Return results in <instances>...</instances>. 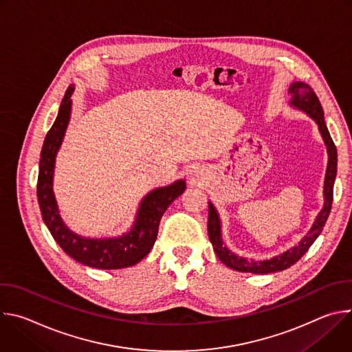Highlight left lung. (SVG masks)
<instances>
[{"label":"left lung","instance_id":"8db88e82","mask_svg":"<svg viewBox=\"0 0 352 352\" xmlns=\"http://www.w3.org/2000/svg\"><path fill=\"white\" fill-rule=\"evenodd\" d=\"M288 93L291 94L289 98V106L295 110H299L309 116L318 125V129L322 135V139L326 144L327 148V168H326V175H324V186H323V197H324V204L319 214L316 216L312 227L309 231L300 238V241L291 246L289 249L284 250V252L270 258V259H248L243 256H239L234 254L231 249L227 248L226 242L223 241V234H221V220L217 209L214 205L209 200V220H208V231H209V238L213 245L214 252L217 258L230 269L242 272V273H254V274H269V273H276L285 270L295 265L300 258H302L307 250L311 248V245L316 241V238L320 235L327 217L331 210V204H333V188H334V181H336V174H337V148L334 146V142L329 133V129L324 122V114L322 104L319 102L318 96L315 94L314 89L305 83V82H292L288 87Z\"/></svg>","mask_w":352,"mask_h":352}]
</instances>
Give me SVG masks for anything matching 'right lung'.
Instances as JSON below:
<instances>
[{
  "label": "right lung",
  "mask_w": 352,
  "mask_h": 352,
  "mask_svg": "<svg viewBox=\"0 0 352 352\" xmlns=\"http://www.w3.org/2000/svg\"><path fill=\"white\" fill-rule=\"evenodd\" d=\"M75 86L71 85L61 102L58 116L45 135L37 178V200L43 220L52 232L56 242L64 252L76 262L103 270H116L131 267L139 263L150 249L153 248L160 220L167 208L181 196L186 188L185 179L150 190L139 204L135 221L129 231L118 236L90 238L74 232L63 220L57 199L53 189L54 168L57 153L63 144L72 113V93Z\"/></svg>",
  "instance_id": "1"
}]
</instances>
